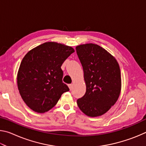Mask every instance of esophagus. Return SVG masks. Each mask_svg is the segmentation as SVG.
I'll list each match as a JSON object with an SVG mask.
<instances>
[{
    "instance_id": "1",
    "label": "esophagus",
    "mask_w": 146,
    "mask_h": 146,
    "mask_svg": "<svg viewBox=\"0 0 146 146\" xmlns=\"http://www.w3.org/2000/svg\"><path fill=\"white\" fill-rule=\"evenodd\" d=\"M68 87H69V88H70V90H72V88H73V84H69Z\"/></svg>"
}]
</instances>
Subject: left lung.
<instances>
[{"label": "left lung", "mask_w": 146, "mask_h": 146, "mask_svg": "<svg viewBox=\"0 0 146 146\" xmlns=\"http://www.w3.org/2000/svg\"><path fill=\"white\" fill-rule=\"evenodd\" d=\"M86 86L85 95L77 100L82 111L91 117L104 114L117 102L121 90V74L117 61L95 44L76 47Z\"/></svg>", "instance_id": "obj_1"}]
</instances>
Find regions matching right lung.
Instances as JSON below:
<instances>
[{
	"mask_svg": "<svg viewBox=\"0 0 146 146\" xmlns=\"http://www.w3.org/2000/svg\"><path fill=\"white\" fill-rule=\"evenodd\" d=\"M75 50L70 46L48 42L24 56L17 74V85L24 102L34 111L45 113L55 106L64 92L61 66Z\"/></svg>",
	"mask_w": 146,
	"mask_h": 146,
	"instance_id": "obj_1",
	"label": "right lung"
}]
</instances>
